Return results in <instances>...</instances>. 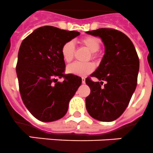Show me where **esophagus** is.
<instances>
[{"label": "esophagus", "mask_w": 153, "mask_h": 153, "mask_svg": "<svg viewBox=\"0 0 153 153\" xmlns=\"http://www.w3.org/2000/svg\"><path fill=\"white\" fill-rule=\"evenodd\" d=\"M82 84H85V78H82Z\"/></svg>", "instance_id": "1"}]
</instances>
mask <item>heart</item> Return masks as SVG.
Returning a JSON list of instances; mask_svg holds the SVG:
<instances>
[{
    "instance_id": "heart-1",
    "label": "heart",
    "mask_w": 153,
    "mask_h": 153,
    "mask_svg": "<svg viewBox=\"0 0 153 153\" xmlns=\"http://www.w3.org/2000/svg\"><path fill=\"white\" fill-rule=\"evenodd\" d=\"M81 44L85 46L89 52H91V57H96V52L100 49V42L97 38L94 37H85L81 40ZM74 54V45L72 42H66L62 46L61 55L65 62H71L73 59ZM94 70V65L92 63H73L68 65L66 71L68 74L85 76L86 74L91 73Z\"/></svg>"
}]
</instances>
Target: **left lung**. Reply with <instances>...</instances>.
<instances>
[{
  "mask_svg": "<svg viewBox=\"0 0 153 153\" xmlns=\"http://www.w3.org/2000/svg\"><path fill=\"white\" fill-rule=\"evenodd\" d=\"M86 33L101 39L105 55L96 71L90 74L100 82H93L89 78L85 79L91 90L85 98V107L95 120L114 121L126 110L137 86V52L130 38L116 30L100 28ZM103 81L105 84L101 88Z\"/></svg>",
  "mask_w": 153,
  "mask_h": 153,
  "instance_id": "left-lung-1",
  "label": "left lung"
}]
</instances>
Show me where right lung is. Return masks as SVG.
<instances>
[{
    "label": "right lung",
    "instance_id": "1",
    "mask_svg": "<svg viewBox=\"0 0 153 153\" xmlns=\"http://www.w3.org/2000/svg\"><path fill=\"white\" fill-rule=\"evenodd\" d=\"M52 26L33 30L22 42L18 53L16 74L21 97L32 115L42 122H53L64 117L68 105L82 79L64 74L65 62L62 46L79 36ZM65 78L58 82V77Z\"/></svg>",
    "mask_w": 153,
    "mask_h": 153
}]
</instances>
